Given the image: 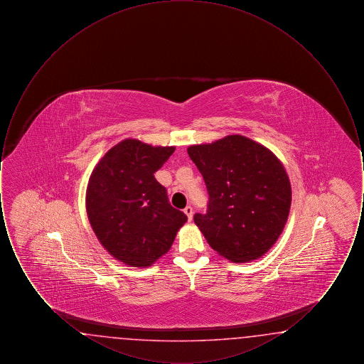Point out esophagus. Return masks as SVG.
I'll list each match as a JSON object with an SVG mask.
<instances>
[{
  "instance_id": "esophagus-1",
  "label": "esophagus",
  "mask_w": 364,
  "mask_h": 364,
  "mask_svg": "<svg viewBox=\"0 0 364 364\" xmlns=\"http://www.w3.org/2000/svg\"><path fill=\"white\" fill-rule=\"evenodd\" d=\"M184 213L187 214L188 221H191V220H192V214H193V210H192V208H191V206H187V208H184Z\"/></svg>"
}]
</instances>
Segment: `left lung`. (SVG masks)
I'll list each match as a JSON object with an SVG mask.
<instances>
[{
	"label": "left lung",
	"instance_id": "obj_1",
	"mask_svg": "<svg viewBox=\"0 0 364 364\" xmlns=\"http://www.w3.org/2000/svg\"><path fill=\"white\" fill-rule=\"evenodd\" d=\"M208 193L195 224L210 247L232 262L258 259L277 242L291 208V183L270 150L240 135L188 147Z\"/></svg>",
	"mask_w": 364,
	"mask_h": 364
}]
</instances>
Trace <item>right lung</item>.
<instances>
[{
	"instance_id": "obj_1",
	"label": "right lung",
	"mask_w": 364,
	"mask_h": 364,
	"mask_svg": "<svg viewBox=\"0 0 364 364\" xmlns=\"http://www.w3.org/2000/svg\"><path fill=\"white\" fill-rule=\"evenodd\" d=\"M174 147H153L125 139L92 171L87 215L98 240L122 263L146 267L166 254L187 215L169 203L154 177Z\"/></svg>"
}]
</instances>
